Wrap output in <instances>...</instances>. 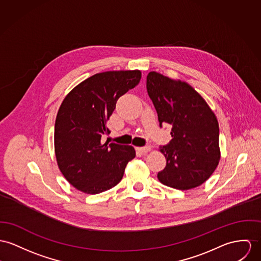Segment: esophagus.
Masks as SVG:
<instances>
[{
	"label": "esophagus",
	"mask_w": 261,
	"mask_h": 261,
	"mask_svg": "<svg viewBox=\"0 0 261 261\" xmlns=\"http://www.w3.org/2000/svg\"><path fill=\"white\" fill-rule=\"evenodd\" d=\"M137 150L142 153V154H146L148 152L151 151V146H145V147H139L137 148Z\"/></svg>",
	"instance_id": "esophagus-1"
}]
</instances>
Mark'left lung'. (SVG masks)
Returning a JSON list of instances; mask_svg holds the SVG:
<instances>
[{
  "label": "left lung",
  "mask_w": 261,
  "mask_h": 261,
  "mask_svg": "<svg viewBox=\"0 0 261 261\" xmlns=\"http://www.w3.org/2000/svg\"><path fill=\"white\" fill-rule=\"evenodd\" d=\"M147 91L160 127L172 125V140L160 147L167 164L158 173V179L182 191L201 186L215 172L221 158L220 129L215 113L187 82L155 71L147 75Z\"/></svg>",
  "instance_id": "left-lung-1"
}]
</instances>
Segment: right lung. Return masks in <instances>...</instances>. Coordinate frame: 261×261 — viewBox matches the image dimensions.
I'll return each instance as SVG.
<instances>
[{"mask_svg": "<svg viewBox=\"0 0 261 261\" xmlns=\"http://www.w3.org/2000/svg\"><path fill=\"white\" fill-rule=\"evenodd\" d=\"M140 70L105 71L75 86L62 101L55 125V151L60 172L85 194H99L115 187L126 165L135 158L132 146L105 142L107 121L118 98L134 88Z\"/></svg>", "mask_w": 261, "mask_h": 261, "instance_id": "right-lung-1", "label": "right lung"}]
</instances>
